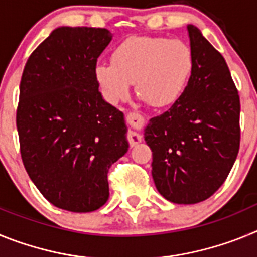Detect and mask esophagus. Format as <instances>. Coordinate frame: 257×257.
<instances>
[{
	"label": "esophagus",
	"instance_id": "34e87169",
	"mask_svg": "<svg viewBox=\"0 0 257 257\" xmlns=\"http://www.w3.org/2000/svg\"><path fill=\"white\" fill-rule=\"evenodd\" d=\"M127 140H128L130 147H135L136 144H139L142 142V135H139L135 131H130V133L127 134Z\"/></svg>",
	"mask_w": 257,
	"mask_h": 257
}]
</instances>
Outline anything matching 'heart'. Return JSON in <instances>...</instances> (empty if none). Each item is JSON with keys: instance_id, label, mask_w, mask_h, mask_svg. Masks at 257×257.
Listing matches in <instances>:
<instances>
[{"instance_id": "1", "label": "heart", "mask_w": 257, "mask_h": 257, "mask_svg": "<svg viewBox=\"0 0 257 257\" xmlns=\"http://www.w3.org/2000/svg\"><path fill=\"white\" fill-rule=\"evenodd\" d=\"M193 70V55L183 41L162 37H131L115 47L112 64L95 70L104 96L118 103L134 83L136 96L152 108L178 100Z\"/></svg>"}]
</instances>
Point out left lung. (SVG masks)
I'll list each match as a JSON object with an SVG mask.
<instances>
[{"instance_id":"8db88e82","label":"left lung","mask_w":257,"mask_h":257,"mask_svg":"<svg viewBox=\"0 0 257 257\" xmlns=\"http://www.w3.org/2000/svg\"><path fill=\"white\" fill-rule=\"evenodd\" d=\"M193 70L171 108L145 128L152 176L167 201L193 205L210 198L228 178L240 143L238 90L225 59L189 24Z\"/></svg>"}]
</instances>
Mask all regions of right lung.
<instances>
[{
    "label": "right lung",
    "instance_id": "right-lung-1",
    "mask_svg": "<svg viewBox=\"0 0 257 257\" xmlns=\"http://www.w3.org/2000/svg\"><path fill=\"white\" fill-rule=\"evenodd\" d=\"M112 33L60 27L27 60L17 128L29 178L54 206L91 212L109 197L108 171L128 149L123 113L99 92L97 58Z\"/></svg>",
    "mask_w": 257,
    "mask_h": 257
}]
</instances>
